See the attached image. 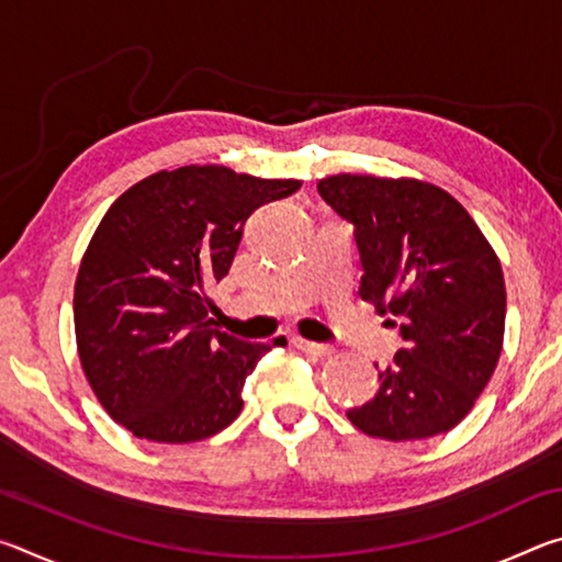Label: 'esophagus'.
<instances>
[{
    "mask_svg": "<svg viewBox=\"0 0 562 562\" xmlns=\"http://www.w3.org/2000/svg\"><path fill=\"white\" fill-rule=\"evenodd\" d=\"M292 345L297 347V349H302V351H307V355H315V357H329V355H335V349H331V347L317 345V341H310V339H302V337H294Z\"/></svg>",
    "mask_w": 562,
    "mask_h": 562,
    "instance_id": "esophagus-1",
    "label": "esophagus"
}]
</instances>
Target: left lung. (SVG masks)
Returning <instances> with one entry per match:
<instances>
[{"label":"left lung","instance_id":"left-lung-1","mask_svg":"<svg viewBox=\"0 0 562 562\" xmlns=\"http://www.w3.org/2000/svg\"><path fill=\"white\" fill-rule=\"evenodd\" d=\"M317 190L355 225L361 300L389 315L406 341L379 372L372 402L347 418L386 441L451 431L503 349L506 282L496 250L469 211L426 180L337 173Z\"/></svg>","mask_w":562,"mask_h":562}]
</instances>
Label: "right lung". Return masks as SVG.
<instances>
[{
	"label": "right lung",
	"mask_w": 562,
	"mask_h": 562,
	"mask_svg": "<svg viewBox=\"0 0 562 562\" xmlns=\"http://www.w3.org/2000/svg\"><path fill=\"white\" fill-rule=\"evenodd\" d=\"M294 178L183 166L138 180L101 217L74 284L76 349L106 414L138 439L203 441L243 412L272 345L213 327L207 288L231 270L243 225Z\"/></svg>",
	"instance_id": "right-lung-1"
}]
</instances>
